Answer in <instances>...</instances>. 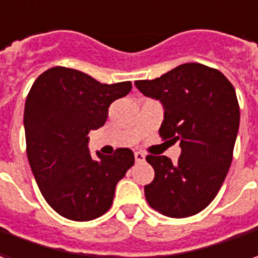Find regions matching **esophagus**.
Instances as JSON below:
<instances>
[{"mask_svg":"<svg viewBox=\"0 0 258 258\" xmlns=\"http://www.w3.org/2000/svg\"><path fill=\"white\" fill-rule=\"evenodd\" d=\"M134 156H135V162H138V163L145 160V155L142 154V152H135Z\"/></svg>","mask_w":258,"mask_h":258,"instance_id":"34e87169","label":"esophagus"}]
</instances>
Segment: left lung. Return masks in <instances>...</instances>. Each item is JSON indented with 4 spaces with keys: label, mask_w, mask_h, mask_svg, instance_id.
<instances>
[{
    "label": "left lung",
    "mask_w": 258,
    "mask_h": 258,
    "mask_svg": "<svg viewBox=\"0 0 258 258\" xmlns=\"http://www.w3.org/2000/svg\"><path fill=\"white\" fill-rule=\"evenodd\" d=\"M135 86L163 106L159 134L180 142L177 162L148 155L155 179L145 198L155 211L170 218L196 215L215 198L228 174L240 110L233 85L218 70L187 62L160 78Z\"/></svg>",
    "instance_id": "1"
}]
</instances>
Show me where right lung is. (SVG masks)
Here are the masks:
<instances>
[{
  "label": "right lung",
  "mask_w": 258,
  "mask_h": 258,
  "mask_svg": "<svg viewBox=\"0 0 258 258\" xmlns=\"http://www.w3.org/2000/svg\"><path fill=\"white\" fill-rule=\"evenodd\" d=\"M131 91V82L100 84L78 70L53 67L32 85L25 103L26 154L48 205L71 221L107 212L116 184L134 165V154L89 152V131L100 128L109 106Z\"/></svg>",
  "instance_id": "add662e5"
}]
</instances>
